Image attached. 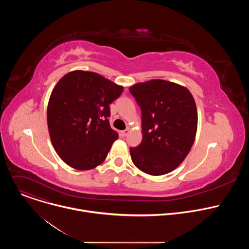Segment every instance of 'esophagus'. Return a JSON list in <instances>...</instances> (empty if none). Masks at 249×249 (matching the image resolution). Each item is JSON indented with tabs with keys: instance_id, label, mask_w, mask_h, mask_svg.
<instances>
[{
	"instance_id": "34e87169",
	"label": "esophagus",
	"mask_w": 249,
	"mask_h": 249,
	"mask_svg": "<svg viewBox=\"0 0 249 249\" xmlns=\"http://www.w3.org/2000/svg\"><path fill=\"white\" fill-rule=\"evenodd\" d=\"M120 136L121 137H126L129 134V130H124V131H120Z\"/></svg>"
}]
</instances>
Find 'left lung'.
Returning <instances> with one entry per match:
<instances>
[{
	"instance_id": "left-lung-1",
	"label": "left lung",
	"mask_w": 249,
	"mask_h": 249,
	"mask_svg": "<svg viewBox=\"0 0 249 249\" xmlns=\"http://www.w3.org/2000/svg\"><path fill=\"white\" fill-rule=\"evenodd\" d=\"M142 110L143 140L130 149L133 163L150 175L178 167L189 154L198 125L196 103L189 89L164 80L129 88Z\"/></svg>"
}]
</instances>
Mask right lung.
<instances>
[{"instance_id": "add662e5", "label": "right lung", "mask_w": 249, "mask_h": 249, "mask_svg": "<svg viewBox=\"0 0 249 249\" xmlns=\"http://www.w3.org/2000/svg\"><path fill=\"white\" fill-rule=\"evenodd\" d=\"M122 91V86L88 71H72L59 80L49 97L47 125L65 163L89 170L105 160L118 139L109 125V104Z\"/></svg>"}]
</instances>
